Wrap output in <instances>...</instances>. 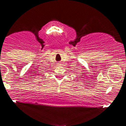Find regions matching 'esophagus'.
Returning a JSON list of instances; mask_svg holds the SVG:
<instances>
[{"label": "esophagus", "instance_id": "34e87169", "mask_svg": "<svg viewBox=\"0 0 126 126\" xmlns=\"http://www.w3.org/2000/svg\"><path fill=\"white\" fill-rule=\"evenodd\" d=\"M58 65H59H59H61V63H58Z\"/></svg>", "mask_w": 126, "mask_h": 126}]
</instances>
